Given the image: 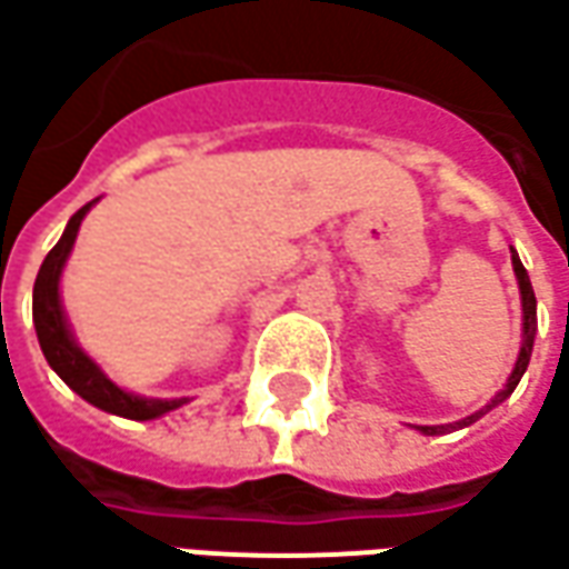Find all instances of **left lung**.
<instances>
[{"instance_id": "left-lung-1", "label": "left lung", "mask_w": 569, "mask_h": 569, "mask_svg": "<svg viewBox=\"0 0 569 569\" xmlns=\"http://www.w3.org/2000/svg\"><path fill=\"white\" fill-rule=\"evenodd\" d=\"M511 264H513V273H517V283H520V301H523V346H520V355H517V365H513L511 377H508V382H505V389L492 398V405H486V408L477 411V415L463 417V420H458V423H448V427H417L423 436H442V432L448 430H458V427H470V423H477L479 417L486 415V411H492L498 401H505V398L511 396L513 389H517V382H520V377L527 373L529 355H532V339H536V292H532V283H529V273L527 268H523V261L517 258L513 249H511Z\"/></svg>"}]
</instances>
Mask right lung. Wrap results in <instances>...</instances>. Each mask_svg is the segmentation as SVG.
Instances as JSON below:
<instances>
[{
	"label": "right lung",
	"mask_w": 569,
	"mask_h": 569,
	"mask_svg": "<svg viewBox=\"0 0 569 569\" xmlns=\"http://www.w3.org/2000/svg\"><path fill=\"white\" fill-rule=\"evenodd\" d=\"M92 202L83 204L68 220V227H64V233L56 242V249L46 254L40 273H37V283H33V327H37V339H40V349L49 367L71 386L77 396L87 398L90 405L102 408L108 415L127 417V420H154V417L180 408L187 398H142L123 392L121 386H114V382L108 380L106 373H102V367L96 365L90 355L77 346L71 327H68V317H64V308H61L58 280H61L64 261H68V254L73 249L80 220L87 218Z\"/></svg>",
	"instance_id": "1"
}]
</instances>
